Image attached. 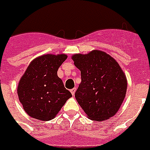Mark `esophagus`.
<instances>
[{
	"mask_svg": "<svg viewBox=\"0 0 150 150\" xmlns=\"http://www.w3.org/2000/svg\"><path fill=\"white\" fill-rule=\"evenodd\" d=\"M70 92H71V94H73V95H74V94H75V92H76V88H73V89H72V90H70Z\"/></svg>",
	"mask_w": 150,
	"mask_h": 150,
	"instance_id": "34e87169",
	"label": "esophagus"
}]
</instances>
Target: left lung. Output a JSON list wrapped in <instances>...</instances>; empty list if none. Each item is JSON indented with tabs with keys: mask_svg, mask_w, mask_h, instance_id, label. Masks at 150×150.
Segmentation results:
<instances>
[{
	"mask_svg": "<svg viewBox=\"0 0 150 150\" xmlns=\"http://www.w3.org/2000/svg\"><path fill=\"white\" fill-rule=\"evenodd\" d=\"M72 59L81 77L75 98L86 114L95 121L115 115L127 90L126 77L119 64L101 51L77 54Z\"/></svg>",
	"mask_w": 150,
	"mask_h": 150,
	"instance_id": "1",
	"label": "left lung"
}]
</instances>
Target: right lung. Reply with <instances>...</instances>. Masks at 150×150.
<instances>
[{"mask_svg": "<svg viewBox=\"0 0 150 150\" xmlns=\"http://www.w3.org/2000/svg\"><path fill=\"white\" fill-rule=\"evenodd\" d=\"M66 55H45L30 64L19 81L18 95L24 111L39 120H51L72 94L57 76Z\"/></svg>", "mask_w": 150, "mask_h": 150, "instance_id": "obj_1", "label": "right lung"}]
</instances>
